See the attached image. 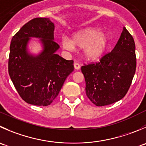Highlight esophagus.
Instances as JSON below:
<instances>
[{"mask_svg":"<svg viewBox=\"0 0 146 146\" xmlns=\"http://www.w3.org/2000/svg\"><path fill=\"white\" fill-rule=\"evenodd\" d=\"M74 68H75V69H76V70H79L80 68V65L78 63H74Z\"/></svg>","mask_w":146,"mask_h":146,"instance_id":"esophagus-1","label":"esophagus"}]
</instances>
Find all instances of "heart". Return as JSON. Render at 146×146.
Listing matches in <instances>:
<instances>
[{
    "instance_id": "b5f03b06",
    "label": "heart",
    "mask_w": 146,
    "mask_h": 146,
    "mask_svg": "<svg viewBox=\"0 0 146 146\" xmlns=\"http://www.w3.org/2000/svg\"><path fill=\"white\" fill-rule=\"evenodd\" d=\"M109 44L108 36L98 28H86L78 31L71 39L63 38L61 45L63 48L71 50L75 48H83V56L88 60L101 58L107 51Z\"/></svg>"
}]
</instances>
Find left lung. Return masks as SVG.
I'll list each match as a JSON object with an SVG mask.
<instances>
[{
  "mask_svg": "<svg viewBox=\"0 0 146 146\" xmlns=\"http://www.w3.org/2000/svg\"><path fill=\"white\" fill-rule=\"evenodd\" d=\"M136 69L135 45L123 27L118 43L100 61L83 66L86 92L97 106L112 104L122 99L130 88Z\"/></svg>",
  "mask_w": 146,
  "mask_h": 146,
  "instance_id": "left-lung-1",
  "label": "left lung"
}]
</instances>
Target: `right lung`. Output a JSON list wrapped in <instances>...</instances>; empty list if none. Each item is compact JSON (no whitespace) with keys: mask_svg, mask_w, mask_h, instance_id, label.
<instances>
[{"mask_svg":"<svg viewBox=\"0 0 146 146\" xmlns=\"http://www.w3.org/2000/svg\"><path fill=\"white\" fill-rule=\"evenodd\" d=\"M54 24L46 18H35L25 23L13 37L10 46L8 73L21 98L29 104L50 105L58 95L66 78L73 71V60L56 52ZM31 37H38L44 50L33 56L27 50Z\"/></svg>","mask_w":146,"mask_h":146,"instance_id":"right-lung-1","label":"right lung"}]
</instances>
